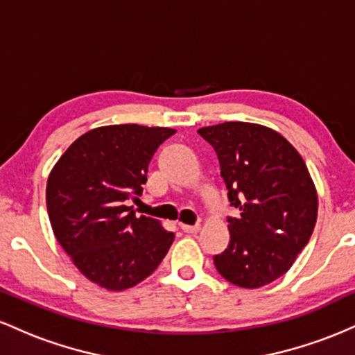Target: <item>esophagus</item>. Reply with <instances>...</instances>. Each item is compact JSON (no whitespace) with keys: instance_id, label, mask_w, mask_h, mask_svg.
I'll return each mask as SVG.
<instances>
[{"instance_id":"34e87169","label":"esophagus","mask_w":355,"mask_h":355,"mask_svg":"<svg viewBox=\"0 0 355 355\" xmlns=\"http://www.w3.org/2000/svg\"><path fill=\"white\" fill-rule=\"evenodd\" d=\"M182 230L187 232V234H197L200 230V223H195V225H185V223H180Z\"/></svg>"}]
</instances>
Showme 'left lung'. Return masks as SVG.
Returning a JSON list of instances; mask_svg holds the SVG:
<instances>
[{"instance_id":"left-lung-1","label":"left lung","mask_w":355,"mask_h":355,"mask_svg":"<svg viewBox=\"0 0 355 355\" xmlns=\"http://www.w3.org/2000/svg\"><path fill=\"white\" fill-rule=\"evenodd\" d=\"M198 135L218 157L229 202L230 242L214 255L225 280L257 288L282 277L311 239L317 220V191L299 152L267 126L225 121Z\"/></svg>"}]
</instances>
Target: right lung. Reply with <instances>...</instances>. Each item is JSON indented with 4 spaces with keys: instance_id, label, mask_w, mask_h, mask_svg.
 <instances>
[{
    "instance_id": "right-lung-1",
    "label": "right lung",
    "mask_w": 355,
    "mask_h": 355,
    "mask_svg": "<svg viewBox=\"0 0 355 355\" xmlns=\"http://www.w3.org/2000/svg\"><path fill=\"white\" fill-rule=\"evenodd\" d=\"M172 128L110 125L81 135L50 173L46 209L55 237L92 282L125 291L153 274L175 234L137 217L150 160Z\"/></svg>"
}]
</instances>
